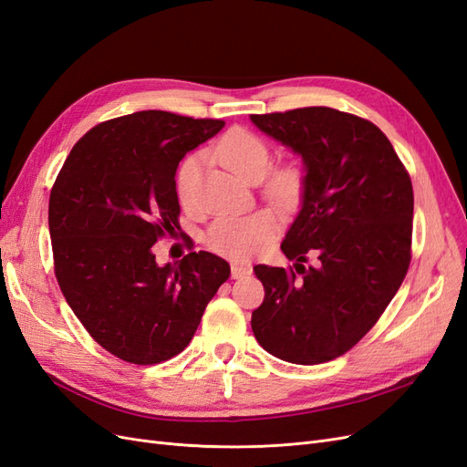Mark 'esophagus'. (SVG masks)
<instances>
[{
    "label": "esophagus",
    "instance_id": "34e87169",
    "mask_svg": "<svg viewBox=\"0 0 467 467\" xmlns=\"http://www.w3.org/2000/svg\"><path fill=\"white\" fill-rule=\"evenodd\" d=\"M251 275L249 266H242V265H232V278H244Z\"/></svg>",
    "mask_w": 467,
    "mask_h": 467
}]
</instances>
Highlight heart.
I'll return each instance as SVG.
<instances>
[{"label": "heart", "instance_id": "1", "mask_svg": "<svg viewBox=\"0 0 467 467\" xmlns=\"http://www.w3.org/2000/svg\"><path fill=\"white\" fill-rule=\"evenodd\" d=\"M216 158L244 181L257 182L265 178V194L282 208H296L304 194V175L298 167L282 165L271 171L273 150L266 140L247 129L225 132L214 148ZM202 167V155L194 153L181 163L175 189L181 204L189 206ZM278 218L271 210H255L249 214L222 216L210 225L206 245L220 257L245 263L271 247L278 235Z\"/></svg>", "mask_w": 467, "mask_h": 467}]
</instances>
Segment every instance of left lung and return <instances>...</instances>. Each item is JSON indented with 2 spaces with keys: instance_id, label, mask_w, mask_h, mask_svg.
Returning <instances> with one entry per match:
<instances>
[{
  "instance_id": "left-lung-1",
  "label": "left lung",
  "mask_w": 467,
  "mask_h": 467,
  "mask_svg": "<svg viewBox=\"0 0 467 467\" xmlns=\"http://www.w3.org/2000/svg\"><path fill=\"white\" fill-rule=\"evenodd\" d=\"M302 155V208L280 249L293 268L257 265L263 304L251 329L273 357L321 364L368 333L411 263L413 187L376 124L329 107L251 115ZM307 252L318 263L304 267Z\"/></svg>"
}]
</instances>
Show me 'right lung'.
I'll return each mask as SVG.
<instances>
[{
	"mask_svg": "<svg viewBox=\"0 0 467 467\" xmlns=\"http://www.w3.org/2000/svg\"><path fill=\"white\" fill-rule=\"evenodd\" d=\"M223 120L140 110L97 124L50 192L54 273L83 327L110 355L160 364L185 348L230 265L192 251L158 265L153 244L179 228L175 173Z\"/></svg>",
	"mask_w": 467,
	"mask_h": 467,
	"instance_id": "1",
	"label": "right lung"
}]
</instances>
